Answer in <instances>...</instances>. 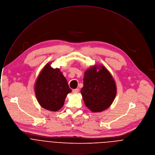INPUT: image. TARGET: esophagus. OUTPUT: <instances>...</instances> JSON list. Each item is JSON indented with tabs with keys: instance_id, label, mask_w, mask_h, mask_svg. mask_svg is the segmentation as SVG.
<instances>
[{
	"instance_id": "34e87169",
	"label": "esophagus",
	"mask_w": 155,
	"mask_h": 155,
	"mask_svg": "<svg viewBox=\"0 0 155 155\" xmlns=\"http://www.w3.org/2000/svg\"><path fill=\"white\" fill-rule=\"evenodd\" d=\"M79 89H73V91H72V92H73V93H78V92H79Z\"/></svg>"
}]
</instances>
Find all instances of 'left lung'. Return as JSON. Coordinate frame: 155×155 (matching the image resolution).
<instances>
[{
	"label": "left lung",
	"instance_id": "1",
	"mask_svg": "<svg viewBox=\"0 0 155 155\" xmlns=\"http://www.w3.org/2000/svg\"><path fill=\"white\" fill-rule=\"evenodd\" d=\"M90 68L85 72L84 85L81 93L85 105L93 112L108 108L116 94V84L112 76L104 66Z\"/></svg>",
	"mask_w": 155,
	"mask_h": 155
}]
</instances>
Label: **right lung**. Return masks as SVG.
Here are the masks:
<instances>
[{
  "label": "right lung",
  "mask_w": 155,
  "mask_h": 155,
  "mask_svg": "<svg viewBox=\"0 0 155 155\" xmlns=\"http://www.w3.org/2000/svg\"><path fill=\"white\" fill-rule=\"evenodd\" d=\"M71 92L66 78L58 68L46 64L36 81L35 94L39 104L44 108L57 111L64 105L68 94Z\"/></svg>",
  "instance_id": "obj_1"
}]
</instances>
